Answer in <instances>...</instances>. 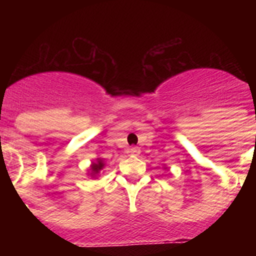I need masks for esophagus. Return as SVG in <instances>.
Wrapping results in <instances>:
<instances>
[{
  "mask_svg": "<svg viewBox=\"0 0 256 256\" xmlns=\"http://www.w3.org/2000/svg\"><path fill=\"white\" fill-rule=\"evenodd\" d=\"M128 152H130V155H140L141 150H140V148H137V146H133V148H128Z\"/></svg>",
  "mask_w": 256,
  "mask_h": 256,
  "instance_id": "34e87169",
  "label": "esophagus"
}]
</instances>
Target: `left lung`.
I'll use <instances>...</instances> for the list:
<instances>
[{
    "instance_id": "8db88e82",
    "label": "left lung",
    "mask_w": 256,
    "mask_h": 256,
    "mask_svg": "<svg viewBox=\"0 0 256 256\" xmlns=\"http://www.w3.org/2000/svg\"><path fill=\"white\" fill-rule=\"evenodd\" d=\"M164 169H166V166H164Z\"/></svg>"
}]
</instances>
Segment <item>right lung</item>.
I'll return each mask as SVG.
<instances>
[{"mask_svg":"<svg viewBox=\"0 0 256 256\" xmlns=\"http://www.w3.org/2000/svg\"><path fill=\"white\" fill-rule=\"evenodd\" d=\"M104 166H105V160L101 159V158H97L94 162H91L87 174L91 178H94V180H96V178L100 177V173H101V170L104 169Z\"/></svg>","mask_w":256,"mask_h":256,"instance_id":"1","label":"right lung"}]
</instances>
